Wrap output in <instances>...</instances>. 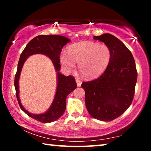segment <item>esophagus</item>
Here are the masks:
<instances>
[{"instance_id":"esophagus-1","label":"esophagus","mask_w":151,"mask_h":151,"mask_svg":"<svg viewBox=\"0 0 151 151\" xmlns=\"http://www.w3.org/2000/svg\"><path fill=\"white\" fill-rule=\"evenodd\" d=\"M76 84H77V86H81L82 81L78 78H76Z\"/></svg>"}]
</instances>
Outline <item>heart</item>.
<instances>
[{"mask_svg":"<svg viewBox=\"0 0 151 151\" xmlns=\"http://www.w3.org/2000/svg\"><path fill=\"white\" fill-rule=\"evenodd\" d=\"M68 54L60 56L61 63L66 70L72 71L78 64L81 73L87 78L96 77L108 67L112 58L111 48L105 44L84 41L74 44L68 48Z\"/></svg>","mask_w":151,"mask_h":151,"instance_id":"heart-1","label":"heart"}]
</instances>
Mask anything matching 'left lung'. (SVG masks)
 Listing matches in <instances>:
<instances>
[{
	"mask_svg": "<svg viewBox=\"0 0 151 151\" xmlns=\"http://www.w3.org/2000/svg\"><path fill=\"white\" fill-rule=\"evenodd\" d=\"M112 51L108 67L101 76L83 82L85 104L89 114L102 121L118 118L131 106L134 95L137 71L131 51L121 40L111 34L94 36Z\"/></svg>",
	"mask_w": 151,
	"mask_h": 151,
	"instance_id": "left-lung-1",
	"label": "left lung"
}]
</instances>
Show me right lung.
<instances>
[{
    "label": "right lung",
    "mask_w": 151,
    "mask_h": 151,
    "mask_svg": "<svg viewBox=\"0 0 151 151\" xmlns=\"http://www.w3.org/2000/svg\"><path fill=\"white\" fill-rule=\"evenodd\" d=\"M70 42V40L60 35H39L28 43L20 56L18 63L17 71L14 77V87L16 96L19 106L28 116L44 123L55 121L63 115L66 109V99L68 94L76 88L75 78L73 76H64L58 70L60 68V55L63 47ZM34 54L47 55L52 60L56 70L58 71V88L55 99L50 109L45 114L35 115L26 111L20 103L18 94V80L22 66L26 58Z\"/></svg>",
    "instance_id": "right-lung-1"
}]
</instances>
